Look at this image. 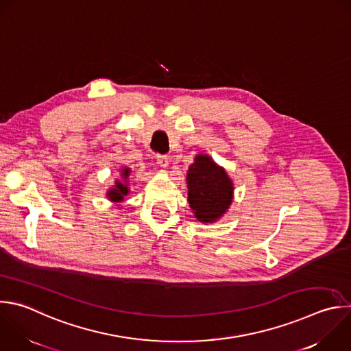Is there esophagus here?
Masks as SVG:
<instances>
[{
  "instance_id": "1",
  "label": "esophagus",
  "mask_w": 351,
  "mask_h": 351,
  "mask_svg": "<svg viewBox=\"0 0 351 351\" xmlns=\"http://www.w3.org/2000/svg\"><path fill=\"white\" fill-rule=\"evenodd\" d=\"M157 164L161 168H167L169 165V157L168 156H157Z\"/></svg>"
}]
</instances>
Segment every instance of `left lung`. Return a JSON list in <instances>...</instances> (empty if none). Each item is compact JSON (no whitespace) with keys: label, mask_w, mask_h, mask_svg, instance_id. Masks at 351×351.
I'll use <instances>...</instances> for the list:
<instances>
[{"label":"left lung","mask_w":351,"mask_h":351,"mask_svg":"<svg viewBox=\"0 0 351 351\" xmlns=\"http://www.w3.org/2000/svg\"><path fill=\"white\" fill-rule=\"evenodd\" d=\"M187 201L198 221L213 223L232 202L231 179L209 156L198 154L187 171Z\"/></svg>","instance_id":"left-lung-1"}]
</instances>
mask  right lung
I'll list each match as a JSON object with an SVG mask.
<instances>
[{"instance_id":"obj_1","label":"right lung","mask_w":351,"mask_h":351,"mask_svg":"<svg viewBox=\"0 0 351 351\" xmlns=\"http://www.w3.org/2000/svg\"><path fill=\"white\" fill-rule=\"evenodd\" d=\"M131 169L130 168H123L121 169V178L123 180H115L114 187H111L107 191V198L112 202H123L125 199V195L130 193L128 187V178H130Z\"/></svg>"}]
</instances>
